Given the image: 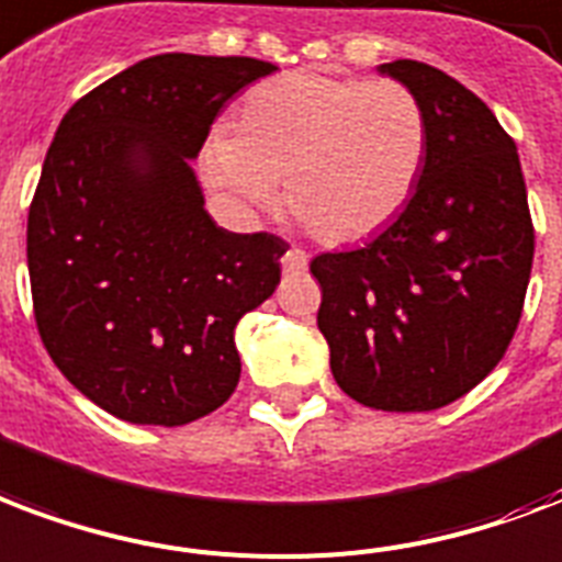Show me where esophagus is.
<instances>
[{"label":"esophagus","instance_id":"obj_1","mask_svg":"<svg viewBox=\"0 0 562 562\" xmlns=\"http://www.w3.org/2000/svg\"><path fill=\"white\" fill-rule=\"evenodd\" d=\"M282 268L289 273H303L310 268V256L300 250V247H291V250H285V256H282Z\"/></svg>","mask_w":562,"mask_h":562}]
</instances>
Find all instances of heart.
I'll return each mask as SVG.
<instances>
[{"instance_id":"1","label":"heart","mask_w":562,"mask_h":562,"mask_svg":"<svg viewBox=\"0 0 562 562\" xmlns=\"http://www.w3.org/2000/svg\"><path fill=\"white\" fill-rule=\"evenodd\" d=\"M427 156L422 102L401 81L294 70L259 81L235 132L203 147L205 182L235 203L265 205L285 179V205L329 244L392 224Z\"/></svg>"}]
</instances>
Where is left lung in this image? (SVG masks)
I'll list each match as a JSON object with an SVG mask.
<instances>
[{"label": "left lung", "instance_id": "left-lung-1", "mask_svg": "<svg viewBox=\"0 0 562 562\" xmlns=\"http://www.w3.org/2000/svg\"><path fill=\"white\" fill-rule=\"evenodd\" d=\"M427 120L409 203L357 250L321 252L318 329L341 392L385 413H430L498 366L519 327L533 221L519 153L490 105L430 64H383Z\"/></svg>", "mask_w": 562, "mask_h": 562}]
</instances>
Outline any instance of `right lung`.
<instances>
[{
    "label": "right lung",
    "instance_id": "obj_1",
    "mask_svg": "<svg viewBox=\"0 0 562 562\" xmlns=\"http://www.w3.org/2000/svg\"><path fill=\"white\" fill-rule=\"evenodd\" d=\"M273 70L153 55L85 93L49 144L25 233L34 321L58 371L123 422H196L238 385L235 324L280 285L289 244L214 224L191 158Z\"/></svg>",
    "mask_w": 562,
    "mask_h": 562
}]
</instances>
